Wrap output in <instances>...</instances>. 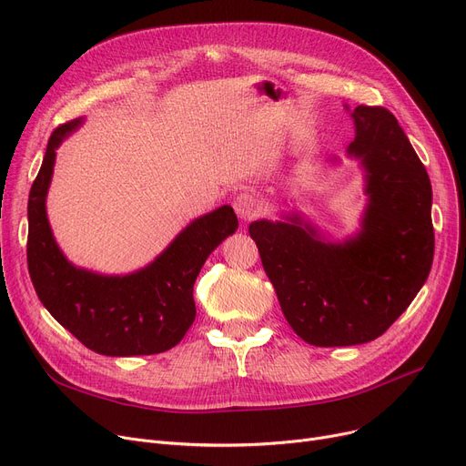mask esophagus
<instances>
[{"label": "esophagus", "instance_id": "34e87169", "mask_svg": "<svg viewBox=\"0 0 466 466\" xmlns=\"http://www.w3.org/2000/svg\"><path fill=\"white\" fill-rule=\"evenodd\" d=\"M234 209H236V213H238L239 218L249 220V218L257 217V213H258V202H257V198H255L253 194L241 192V194H238L236 198H234Z\"/></svg>", "mask_w": 466, "mask_h": 466}]
</instances>
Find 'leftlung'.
Masks as SVG:
<instances>
[{"instance_id":"1","label":"left lung","mask_w":466,"mask_h":466,"mask_svg":"<svg viewBox=\"0 0 466 466\" xmlns=\"http://www.w3.org/2000/svg\"><path fill=\"white\" fill-rule=\"evenodd\" d=\"M351 118L348 153L362 162L369 194L357 238L323 241L297 215L249 225L285 319L317 348L381 336L418 295L434 257L431 179L395 115L359 106Z\"/></svg>"}]
</instances>
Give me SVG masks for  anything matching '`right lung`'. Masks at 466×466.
<instances>
[{"instance_id":"1","label":"right lung","mask_w":466,"mask_h":466,"mask_svg":"<svg viewBox=\"0 0 466 466\" xmlns=\"http://www.w3.org/2000/svg\"><path fill=\"white\" fill-rule=\"evenodd\" d=\"M81 125H60L48 139L28 200V272L41 304L88 350L107 357L155 355L177 346L194 323V281L206 258L238 228L230 206L192 223L149 266L130 276L76 268L58 249L45 211L56 147Z\"/></svg>"}]
</instances>
